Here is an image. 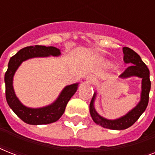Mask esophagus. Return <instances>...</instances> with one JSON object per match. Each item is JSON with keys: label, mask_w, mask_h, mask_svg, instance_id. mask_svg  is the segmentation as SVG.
<instances>
[{"label": "esophagus", "mask_w": 155, "mask_h": 155, "mask_svg": "<svg viewBox=\"0 0 155 155\" xmlns=\"http://www.w3.org/2000/svg\"><path fill=\"white\" fill-rule=\"evenodd\" d=\"M86 80H87V82L92 84V83H94L95 81L97 80V78L95 77L93 75H88L87 76V79H86Z\"/></svg>", "instance_id": "esophagus-1"}]
</instances>
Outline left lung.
<instances>
[{"mask_svg":"<svg viewBox=\"0 0 155 155\" xmlns=\"http://www.w3.org/2000/svg\"><path fill=\"white\" fill-rule=\"evenodd\" d=\"M124 61L128 65L127 69L120 75V79L136 77L142 79V91L140 96V101L137 104L129 111L125 115L117 119H107L101 116L95 108L94 104L97 97V92L93 94L92 99L89 105L90 115L92 120L97 125L101 127L114 130H122L133 125L140 116L144 113L149 102V94L150 91V71L142 58L135 51L129 47H123Z\"/></svg>","mask_w":155,"mask_h":155,"instance_id":"8db88e82","label":"left lung"}]
</instances>
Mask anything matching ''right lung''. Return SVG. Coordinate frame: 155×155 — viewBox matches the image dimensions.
Segmentation results:
<instances>
[{
	"mask_svg": "<svg viewBox=\"0 0 155 155\" xmlns=\"http://www.w3.org/2000/svg\"><path fill=\"white\" fill-rule=\"evenodd\" d=\"M60 55V50L54 47L35 46L20 50L9 59L8 69L5 75L6 101L16 115L29 125H47L57 121L64 113L68 101L77 91L79 83L64 87L57 99L51 104L41 108H30L24 105L16 96L13 88V76L24 61L33 58L58 57Z\"/></svg>",
	"mask_w": 155,
	"mask_h": 155,
	"instance_id": "right-lung-1",
	"label": "right lung"
}]
</instances>
